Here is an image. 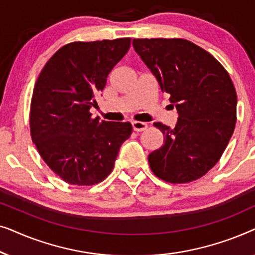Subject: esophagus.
<instances>
[{
  "instance_id": "34e87169",
  "label": "esophagus",
  "mask_w": 255,
  "mask_h": 255,
  "mask_svg": "<svg viewBox=\"0 0 255 255\" xmlns=\"http://www.w3.org/2000/svg\"><path fill=\"white\" fill-rule=\"evenodd\" d=\"M131 125H132V128H133V131H137V132H141L147 128V124L142 123V122H132Z\"/></svg>"
}]
</instances>
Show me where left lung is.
Segmentation results:
<instances>
[{
	"instance_id": "obj_1",
	"label": "left lung",
	"mask_w": 255,
	"mask_h": 255,
	"mask_svg": "<svg viewBox=\"0 0 255 255\" xmlns=\"http://www.w3.org/2000/svg\"><path fill=\"white\" fill-rule=\"evenodd\" d=\"M132 45L179 115L173 128L154 123L163 145L149 153L152 172L170 183L200 179L218 162L235 131L237 93L229 73L189 40L145 38Z\"/></svg>"
}]
</instances>
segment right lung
Returning <instances> with one entry per match:
<instances>
[{
    "mask_svg": "<svg viewBox=\"0 0 255 255\" xmlns=\"http://www.w3.org/2000/svg\"><path fill=\"white\" fill-rule=\"evenodd\" d=\"M130 44L131 38L67 44L38 76L31 101V137L46 165L69 184L92 186L106 179L132 133L128 122L93 120L89 113Z\"/></svg>",
    "mask_w": 255,
    "mask_h": 255,
    "instance_id": "obj_1",
    "label": "right lung"
}]
</instances>
